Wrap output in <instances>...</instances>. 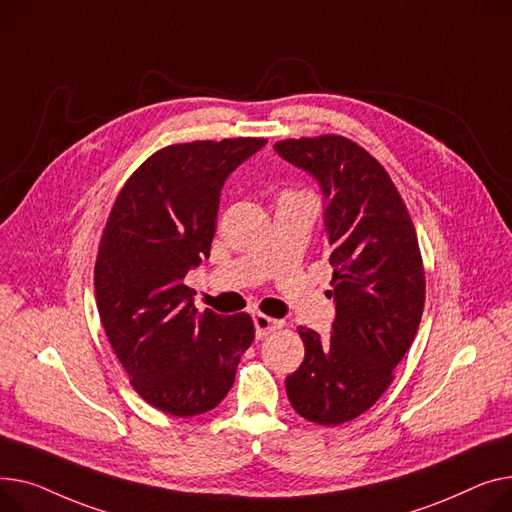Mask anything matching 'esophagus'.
I'll return each mask as SVG.
<instances>
[{
	"mask_svg": "<svg viewBox=\"0 0 512 512\" xmlns=\"http://www.w3.org/2000/svg\"><path fill=\"white\" fill-rule=\"evenodd\" d=\"M254 326H256V337L262 339V337L273 333V330L281 328L283 322L277 320V318H270V316H266V314L256 312V314H254Z\"/></svg>",
	"mask_w": 512,
	"mask_h": 512,
	"instance_id": "1",
	"label": "esophagus"
}]
</instances>
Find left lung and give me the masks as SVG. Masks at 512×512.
Returning <instances> with one entry per match:
<instances>
[{"label": "left lung", "instance_id": "left-lung-1", "mask_svg": "<svg viewBox=\"0 0 512 512\" xmlns=\"http://www.w3.org/2000/svg\"><path fill=\"white\" fill-rule=\"evenodd\" d=\"M324 196L335 322L330 337L299 326L306 357L285 380L308 422L339 426L368 411L393 382L426 302V277L407 206L384 167L359 144L324 134L275 144Z\"/></svg>", "mask_w": 512, "mask_h": 512}]
</instances>
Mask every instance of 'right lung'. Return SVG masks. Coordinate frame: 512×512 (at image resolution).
Returning <instances> with one entry per match:
<instances>
[{
  "mask_svg": "<svg viewBox=\"0 0 512 512\" xmlns=\"http://www.w3.org/2000/svg\"><path fill=\"white\" fill-rule=\"evenodd\" d=\"M266 144L225 138L171 144L119 192L95 262L105 335L136 393L169 415L215 409L254 341L242 312L198 314L184 279L210 256L225 179Z\"/></svg>",
  "mask_w": 512,
  "mask_h": 512,
  "instance_id": "obj_1",
  "label": "right lung"
}]
</instances>
